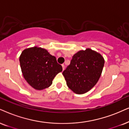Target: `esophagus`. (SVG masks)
<instances>
[{
  "label": "esophagus",
  "instance_id": "1",
  "mask_svg": "<svg viewBox=\"0 0 129 129\" xmlns=\"http://www.w3.org/2000/svg\"><path fill=\"white\" fill-rule=\"evenodd\" d=\"M62 70L63 71V70H64V69H65L64 64H62Z\"/></svg>",
  "mask_w": 129,
  "mask_h": 129
}]
</instances>
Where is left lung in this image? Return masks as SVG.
Segmentation results:
<instances>
[{
  "instance_id": "1",
  "label": "left lung",
  "mask_w": 129,
  "mask_h": 129,
  "mask_svg": "<svg viewBox=\"0 0 129 129\" xmlns=\"http://www.w3.org/2000/svg\"><path fill=\"white\" fill-rule=\"evenodd\" d=\"M104 62L100 53L89 48L77 52L62 73L68 87L76 94L87 92L99 80Z\"/></svg>"
}]
</instances>
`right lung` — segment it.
<instances>
[{"instance_id":"add662e5","label":"right lung","mask_w":129,"mask_h":129,"mask_svg":"<svg viewBox=\"0 0 129 129\" xmlns=\"http://www.w3.org/2000/svg\"><path fill=\"white\" fill-rule=\"evenodd\" d=\"M19 63L27 82L39 90L49 87L56 75L62 71L54 56L37 46L24 49L19 56Z\"/></svg>"}]
</instances>
